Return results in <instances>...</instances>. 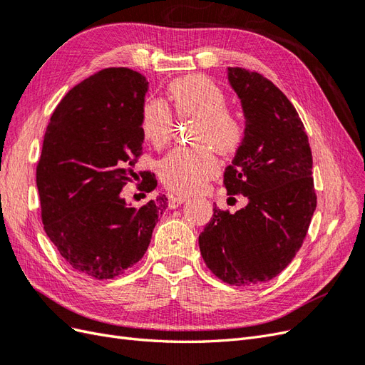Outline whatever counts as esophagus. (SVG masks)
I'll list each match as a JSON object with an SVG mask.
<instances>
[{"label":"esophagus","instance_id":"esophagus-1","mask_svg":"<svg viewBox=\"0 0 365 365\" xmlns=\"http://www.w3.org/2000/svg\"><path fill=\"white\" fill-rule=\"evenodd\" d=\"M187 201V196L184 195H172L169 196V208H176Z\"/></svg>","mask_w":365,"mask_h":365}]
</instances>
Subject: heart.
Segmentation results:
<instances>
[{
  "label": "heart",
  "instance_id": "obj_1",
  "mask_svg": "<svg viewBox=\"0 0 365 365\" xmlns=\"http://www.w3.org/2000/svg\"><path fill=\"white\" fill-rule=\"evenodd\" d=\"M168 97L180 117L196 118L193 141L201 146L175 149L165 155L158 169L161 181L176 192H197L219 170L209 148L220 153L235 152L245 135L244 120L227 106L222 88L205 76H185L173 81L168 88ZM141 132L155 148H163L170 140L173 118L164 102L148 98L143 103Z\"/></svg>",
  "mask_w": 365,
  "mask_h": 365
}]
</instances>
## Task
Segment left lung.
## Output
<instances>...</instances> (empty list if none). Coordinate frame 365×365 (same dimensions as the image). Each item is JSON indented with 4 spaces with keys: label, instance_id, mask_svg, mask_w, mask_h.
Returning <instances> with one entry per match:
<instances>
[{
    "label": "left lung",
    "instance_id": "1",
    "mask_svg": "<svg viewBox=\"0 0 365 365\" xmlns=\"http://www.w3.org/2000/svg\"><path fill=\"white\" fill-rule=\"evenodd\" d=\"M245 117V135L224 184L244 195L236 213L213 208L200 235L201 256L217 279L235 286L268 282L303 245L317 208L312 152L294 105L263 76L228 68Z\"/></svg>",
    "mask_w": 365,
    "mask_h": 365
}]
</instances>
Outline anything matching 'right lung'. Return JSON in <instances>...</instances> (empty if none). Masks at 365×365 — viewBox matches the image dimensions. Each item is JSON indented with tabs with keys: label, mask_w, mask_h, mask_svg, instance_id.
<instances>
[{
	"label": "right lung",
	"mask_w": 365,
	"mask_h": 365,
	"mask_svg": "<svg viewBox=\"0 0 365 365\" xmlns=\"http://www.w3.org/2000/svg\"><path fill=\"white\" fill-rule=\"evenodd\" d=\"M145 76L106 68L65 96L50 118L36 170L42 222L71 268L97 280L115 279L145 256L168 207L165 195L132 205L120 195L138 175ZM143 190L157 180L141 172Z\"/></svg>",
	"instance_id": "1"
}]
</instances>
